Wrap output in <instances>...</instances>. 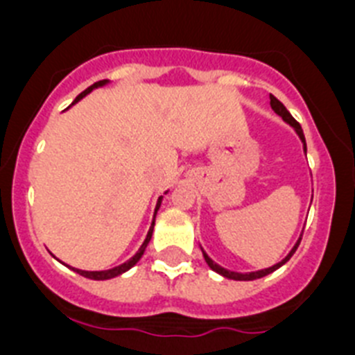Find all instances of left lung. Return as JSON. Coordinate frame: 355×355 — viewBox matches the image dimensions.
I'll return each mask as SVG.
<instances>
[{"instance_id": "8db88e82", "label": "left lung", "mask_w": 355, "mask_h": 355, "mask_svg": "<svg viewBox=\"0 0 355 355\" xmlns=\"http://www.w3.org/2000/svg\"><path fill=\"white\" fill-rule=\"evenodd\" d=\"M270 106H272V110H274L275 114L281 115V117H283V121L286 122L288 126H290L291 130L295 131V135H297V137H299V139H300V142H302L304 155H307L306 139H304V131H302V128H300L299 122H297L293 117H291V114L286 110V106H284L283 103L279 101L277 97L272 96V94H270ZM300 236H302V234H300ZM300 236H299V240L295 241V245L291 247L290 252H288L286 256H284V258L281 259V261L275 263V265H272V266H268V268H261V270H254V272H234V270H227V268H224V266H220V265H218V263L213 261V259L208 256V252H206V250L202 249V247H200V250H202V256H205V259H206V263H208L209 268H211L213 272H216V274H220L222 277L233 279V281H254V279H261V277H265V275L272 274V272H275V270H277V268H281V266H283L284 263L290 261V258L295 254V250H297V247H299Z\"/></svg>"}]
</instances>
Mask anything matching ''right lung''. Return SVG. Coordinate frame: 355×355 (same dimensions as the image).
I'll return each mask as SVG.
<instances>
[{"mask_svg":"<svg viewBox=\"0 0 355 355\" xmlns=\"http://www.w3.org/2000/svg\"><path fill=\"white\" fill-rule=\"evenodd\" d=\"M108 83H110L108 80L97 81V83H94L92 87H89V89L85 90V92H81L80 96H78L76 99L72 101V105H76L78 101H81V99H83L85 96H89V94L92 92V90L101 89V87H105V85H108ZM72 105H71V106H72ZM165 193H167V192H165ZM165 193H163V196H165ZM163 196L158 197V202H156V208H155V215H153V222H150V227H149V231H147V234H146V240H144V243H142V245H140V249L137 250V252H135V256H131V258L128 259V261L121 263V265L114 266V268H108V270H80V268H74V266H69V265H65V263H64V265L69 266V268H71V270L76 272V274L83 275V277H87V279H94V281H106V279H114V277H117V275H121V274H124V272H128V270H130V268H133V266L140 261V258H142L144 252H146V247L149 245L150 238H153V229H155L156 213H158L159 206H162Z\"/></svg>","mask_w":355,"mask_h":355,"instance_id":"obj_1","label":"right lung"}]
</instances>
